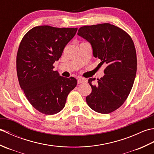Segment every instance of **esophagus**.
Instances as JSON below:
<instances>
[{
	"label": "esophagus",
	"instance_id": "esophagus-1",
	"mask_svg": "<svg viewBox=\"0 0 154 154\" xmlns=\"http://www.w3.org/2000/svg\"><path fill=\"white\" fill-rule=\"evenodd\" d=\"M87 81L86 79H84V78L82 77H79V79H77V83L80 84V83H85Z\"/></svg>",
	"mask_w": 154,
	"mask_h": 154
}]
</instances>
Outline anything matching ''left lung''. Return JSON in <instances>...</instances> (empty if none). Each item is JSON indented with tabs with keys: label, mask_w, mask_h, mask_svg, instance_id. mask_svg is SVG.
<instances>
[{
	"label": "left lung",
	"mask_w": 154,
	"mask_h": 154,
	"mask_svg": "<svg viewBox=\"0 0 154 154\" xmlns=\"http://www.w3.org/2000/svg\"><path fill=\"white\" fill-rule=\"evenodd\" d=\"M77 34L91 44L94 57L107 64L104 75L97 83L95 78L88 81L92 92L86 97L87 103L95 112H112L125 102L134 82L137 57L132 39L109 23L84 26Z\"/></svg>",
	"instance_id": "1"
}]
</instances>
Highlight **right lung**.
<instances>
[{
    "instance_id": "add662e5",
    "label": "right lung",
    "mask_w": 154,
    "mask_h": 154,
    "mask_svg": "<svg viewBox=\"0 0 154 154\" xmlns=\"http://www.w3.org/2000/svg\"><path fill=\"white\" fill-rule=\"evenodd\" d=\"M77 28L35 26L23 37L16 55L20 86L34 109L46 115L58 113L65 105L77 79L60 76L54 71Z\"/></svg>"
}]
</instances>
